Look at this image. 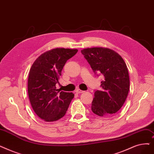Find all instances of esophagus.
<instances>
[{"label": "esophagus", "mask_w": 154, "mask_h": 154, "mask_svg": "<svg viewBox=\"0 0 154 154\" xmlns=\"http://www.w3.org/2000/svg\"><path fill=\"white\" fill-rule=\"evenodd\" d=\"M84 91H82V90H81V89H76V91H75V92L76 93H77V94H81V93H83Z\"/></svg>", "instance_id": "obj_1"}]
</instances>
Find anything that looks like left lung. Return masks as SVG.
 Here are the masks:
<instances>
[{
	"mask_svg": "<svg viewBox=\"0 0 154 154\" xmlns=\"http://www.w3.org/2000/svg\"><path fill=\"white\" fill-rule=\"evenodd\" d=\"M81 53L94 74L103 77L101 90L94 91L91 110L99 116L116 114L125 103L130 89L128 71L123 59L109 48H86Z\"/></svg>",
	"mask_w": 154,
	"mask_h": 154,
	"instance_id": "1",
	"label": "left lung"
}]
</instances>
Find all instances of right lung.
Listing matches in <instances>:
<instances>
[{
	"instance_id": "right-lung-1",
	"label": "right lung",
	"mask_w": 154,
	"mask_h": 154,
	"mask_svg": "<svg viewBox=\"0 0 154 154\" xmlns=\"http://www.w3.org/2000/svg\"><path fill=\"white\" fill-rule=\"evenodd\" d=\"M77 49L55 48L40 55L29 71L28 91L32 108L45 122L62 118L68 109L74 94L60 92L56 84L69 59L74 56Z\"/></svg>"
}]
</instances>
